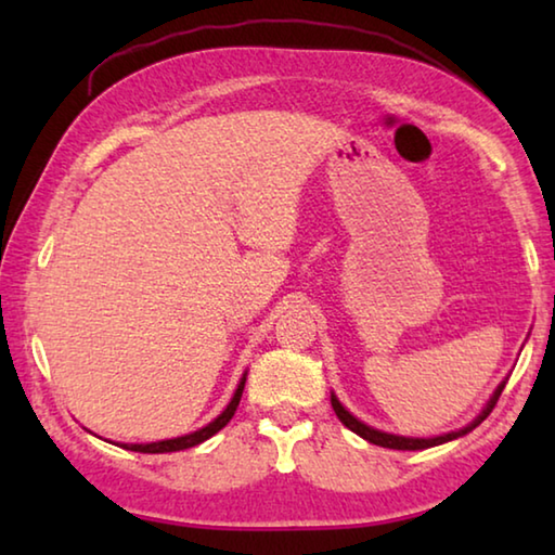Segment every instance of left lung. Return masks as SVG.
<instances>
[{
    "instance_id": "left-lung-1",
    "label": "left lung",
    "mask_w": 555,
    "mask_h": 555,
    "mask_svg": "<svg viewBox=\"0 0 555 555\" xmlns=\"http://www.w3.org/2000/svg\"><path fill=\"white\" fill-rule=\"evenodd\" d=\"M504 384H506V382H502L500 387L494 389L492 399L487 401V406L482 409L480 416H477V418L473 421V424H467L465 428H460V430H453V434H443V436H436V438H406V436L384 434V430L372 428V426H367V424H362L360 418H354L352 413L347 411L340 401H337L335 393H331V403H333V411L337 413V418H340L343 424L352 430V434H357V436L364 438V440H370V443L382 446V448H391V450H424V448H434V446H440V443H448V440H455V438L465 436V434H469V430H473V428L480 426L482 421L492 413L494 403H496V399H500V393H502V389H504Z\"/></svg>"
}]
</instances>
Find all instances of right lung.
I'll use <instances>...</instances> for the list:
<instances>
[{"label": "right lung", "mask_w": 555, "mask_h": 555, "mask_svg": "<svg viewBox=\"0 0 555 555\" xmlns=\"http://www.w3.org/2000/svg\"><path fill=\"white\" fill-rule=\"evenodd\" d=\"M244 382H247V374H242V379L237 384V389H234V397L228 403V409H224L218 418L210 421L208 426H203L198 430H193V434L181 436V438L158 440V443H121V448L134 450V453H176V450H185V448L201 446L203 440L212 438L220 428H224V426L230 424V418L234 416V411H237V406H240V399H242V391H244Z\"/></svg>", "instance_id": "right-lung-1"}]
</instances>
